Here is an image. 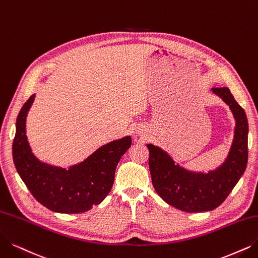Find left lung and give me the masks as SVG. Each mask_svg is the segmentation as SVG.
I'll return each instance as SVG.
<instances>
[{
    "instance_id": "8db88e82",
    "label": "left lung",
    "mask_w": 258,
    "mask_h": 258,
    "mask_svg": "<svg viewBox=\"0 0 258 258\" xmlns=\"http://www.w3.org/2000/svg\"><path fill=\"white\" fill-rule=\"evenodd\" d=\"M228 104L236 119L234 141L223 165L210 173H194L181 168L166 152L147 145L152 185L160 197L187 213L213 211L226 199L243 174L248 163V119L229 88H213Z\"/></svg>"
}]
</instances>
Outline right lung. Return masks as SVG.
Masks as SVG:
<instances>
[{
  "label": "right lung",
  "instance_id": "right-lung-1",
  "mask_svg": "<svg viewBox=\"0 0 258 258\" xmlns=\"http://www.w3.org/2000/svg\"><path fill=\"white\" fill-rule=\"evenodd\" d=\"M34 98L32 95L27 99L17 118L13 143L17 171L35 199L48 210L66 214L87 212L110 192L117 163L130 147L131 138L107 144L69 169L41 163L32 153L25 135L26 115Z\"/></svg>",
  "mask_w": 258,
  "mask_h": 258
}]
</instances>
